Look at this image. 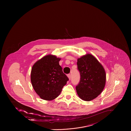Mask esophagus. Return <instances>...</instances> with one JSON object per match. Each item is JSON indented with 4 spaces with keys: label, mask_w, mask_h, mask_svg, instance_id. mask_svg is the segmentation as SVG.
Listing matches in <instances>:
<instances>
[{
    "label": "esophagus",
    "mask_w": 131,
    "mask_h": 131,
    "mask_svg": "<svg viewBox=\"0 0 131 131\" xmlns=\"http://www.w3.org/2000/svg\"><path fill=\"white\" fill-rule=\"evenodd\" d=\"M67 75H68V77L69 79L70 80H71V74H68Z\"/></svg>",
    "instance_id": "esophagus-1"
}]
</instances>
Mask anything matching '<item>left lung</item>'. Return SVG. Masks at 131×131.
Wrapping results in <instances>:
<instances>
[{
	"mask_svg": "<svg viewBox=\"0 0 131 131\" xmlns=\"http://www.w3.org/2000/svg\"><path fill=\"white\" fill-rule=\"evenodd\" d=\"M78 70L80 80L75 89L80 98L90 101L103 91L106 81V74L102 66L91 54H87L78 59Z\"/></svg>",
	"mask_w": 131,
	"mask_h": 131,
	"instance_id": "1",
	"label": "left lung"
}]
</instances>
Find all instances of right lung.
Segmentation results:
<instances>
[{
    "label": "right lung",
    "mask_w": 131,
    "mask_h": 131,
    "mask_svg": "<svg viewBox=\"0 0 131 131\" xmlns=\"http://www.w3.org/2000/svg\"><path fill=\"white\" fill-rule=\"evenodd\" d=\"M60 58L52 55L42 57L33 65L31 74L33 87L41 98L52 100L56 98L69 78L59 64Z\"/></svg>",
    "instance_id": "right-lung-1"
}]
</instances>
